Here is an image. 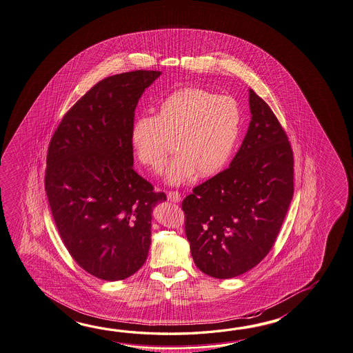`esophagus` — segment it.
<instances>
[{
  "label": "esophagus",
  "instance_id": "obj_1",
  "mask_svg": "<svg viewBox=\"0 0 353 353\" xmlns=\"http://www.w3.org/2000/svg\"><path fill=\"white\" fill-rule=\"evenodd\" d=\"M168 200L169 201H172V203H179L180 200H181V195H180L179 192H175V190H172V192H168Z\"/></svg>",
  "mask_w": 353,
  "mask_h": 353
}]
</instances>
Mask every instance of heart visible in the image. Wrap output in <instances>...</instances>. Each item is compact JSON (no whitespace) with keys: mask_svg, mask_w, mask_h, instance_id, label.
Masks as SVG:
<instances>
[{"mask_svg":"<svg viewBox=\"0 0 353 353\" xmlns=\"http://www.w3.org/2000/svg\"><path fill=\"white\" fill-rule=\"evenodd\" d=\"M243 113L235 98L203 88H181L161 99L154 116L135 119L130 141L141 165L161 174L172 150L167 181L180 185L219 173L230 161L241 130Z\"/></svg>","mask_w":353,"mask_h":353,"instance_id":"b5f03b06","label":"heart"}]
</instances>
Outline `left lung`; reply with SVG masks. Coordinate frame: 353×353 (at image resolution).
<instances>
[{"mask_svg": "<svg viewBox=\"0 0 353 353\" xmlns=\"http://www.w3.org/2000/svg\"><path fill=\"white\" fill-rule=\"evenodd\" d=\"M251 122L230 167L181 203L198 269L231 279L255 268L275 244L294 195V154L266 102L249 90Z\"/></svg>", "mask_w": 353, "mask_h": 353, "instance_id": "obj_1", "label": "left lung"}]
</instances>
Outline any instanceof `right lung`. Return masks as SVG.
Returning <instances> with one entry per match:
<instances>
[{
    "label": "right lung",
    "mask_w": 353,
    "mask_h": 353,
    "mask_svg": "<svg viewBox=\"0 0 353 353\" xmlns=\"http://www.w3.org/2000/svg\"><path fill=\"white\" fill-rule=\"evenodd\" d=\"M161 74L104 78L64 114L48 145L46 194L58 232L73 260L105 281L143 266L153 208L167 199L135 173L130 141L138 101Z\"/></svg>",
    "instance_id": "add662e5"
}]
</instances>
